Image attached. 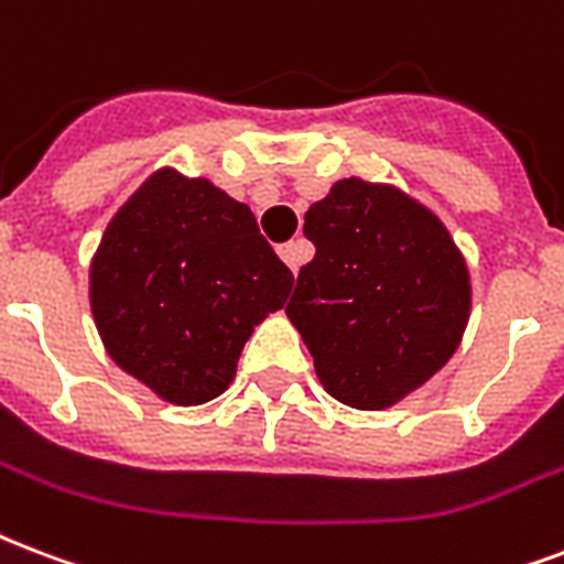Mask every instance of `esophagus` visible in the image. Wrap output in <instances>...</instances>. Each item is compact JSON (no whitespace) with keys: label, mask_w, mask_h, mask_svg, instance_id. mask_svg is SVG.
<instances>
[{"label":"esophagus","mask_w":564,"mask_h":564,"mask_svg":"<svg viewBox=\"0 0 564 564\" xmlns=\"http://www.w3.org/2000/svg\"><path fill=\"white\" fill-rule=\"evenodd\" d=\"M278 253H281V260L290 265L292 272H299L301 265L311 260V242H304V239H292V242L281 245Z\"/></svg>","instance_id":"esophagus-1"}]
</instances>
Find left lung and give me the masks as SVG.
<instances>
[{
    "mask_svg": "<svg viewBox=\"0 0 564 564\" xmlns=\"http://www.w3.org/2000/svg\"><path fill=\"white\" fill-rule=\"evenodd\" d=\"M316 257L286 316L322 387L343 405L384 411L455 355L470 319L464 253L429 206L387 183L339 180L304 215Z\"/></svg>",
    "mask_w": 564,
    "mask_h": 564,
    "instance_id": "1",
    "label": "left lung"
}]
</instances>
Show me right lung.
<instances>
[{"instance_id":"right-lung-1","label":"right lung","mask_w":564,"mask_h":564,"mask_svg":"<svg viewBox=\"0 0 564 564\" xmlns=\"http://www.w3.org/2000/svg\"><path fill=\"white\" fill-rule=\"evenodd\" d=\"M292 272L245 204L206 177L159 167L111 215L88 272L109 358L171 405L221 397Z\"/></svg>"}]
</instances>
